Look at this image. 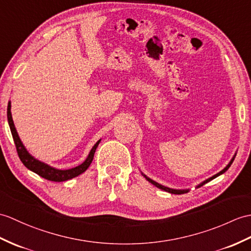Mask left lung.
<instances>
[{
  "label": "left lung",
  "mask_w": 251,
  "mask_h": 251,
  "mask_svg": "<svg viewBox=\"0 0 251 251\" xmlns=\"http://www.w3.org/2000/svg\"><path fill=\"white\" fill-rule=\"evenodd\" d=\"M234 158H235V155L233 156V158L231 159V161L229 162L228 164V166H226L224 170H221L220 172H218L217 174H215V176H213L212 177H209V178H207V179H205L204 182H202L201 184H199L197 186V187H201V186H203L204 184H206L207 182H209V180H212V179H214V178H216L217 176H221V174L223 173H225L226 170H228V169L230 168V166L232 165V162H233V160H234ZM142 176L147 178L150 183H152L154 186H156L157 188H159V189H161V190H165V191H167V192H170V194H174V195H182V194H186V192H188L189 191V189H172V188H169V187H166V186H162V185H160V184H158L157 182H155V180H153V179H151L150 177H148L147 176H144V174L142 173Z\"/></svg>",
  "instance_id": "1"
}]
</instances>
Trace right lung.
<instances>
[{"mask_svg": "<svg viewBox=\"0 0 251 251\" xmlns=\"http://www.w3.org/2000/svg\"><path fill=\"white\" fill-rule=\"evenodd\" d=\"M10 108L11 106L9 101L7 106V120H8L11 135H13L14 142H15L17 153H18L19 158L22 161V164L25 165L28 170L35 172L36 174H38L39 176H42L46 179L52 180V182H64V180H68L80 176L81 173H83L86 169L90 167V165L93 161V158H94L95 151L98 147L99 142H100V140H98L94 147L92 148L89 156L86 157V159L82 162V164L75 168L68 169V170H59V169H55L53 167L45 164V162H42L37 160L36 158H34V157L27 152L26 149L25 148V145H23V143L21 142V140L18 136V132L16 130L13 116H11V112H10Z\"/></svg>", "mask_w": 251, "mask_h": 251, "instance_id": "1", "label": "right lung"}]
</instances>
